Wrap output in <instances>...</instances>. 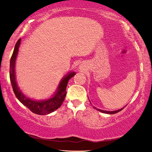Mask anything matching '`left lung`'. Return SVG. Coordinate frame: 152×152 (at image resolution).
<instances>
[{
    "instance_id": "8db88e82",
    "label": "left lung",
    "mask_w": 152,
    "mask_h": 152,
    "mask_svg": "<svg viewBox=\"0 0 152 152\" xmlns=\"http://www.w3.org/2000/svg\"><path fill=\"white\" fill-rule=\"evenodd\" d=\"M95 109H97V111H100V112H102V113H108V114H114V113H118V112H119V111H122V109H124V107L123 108H122L121 109H119V110H117V111H103V110H101V109H96V108L95 107H94Z\"/></svg>"
}]
</instances>
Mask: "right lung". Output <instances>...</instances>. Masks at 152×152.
Returning a JSON list of instances; mask_svg holds the SVG:
<instances>
[{
    "mask_svg": "<svg viewBox=\"0 0 152 152\" xmlns=\"http://www.w3.org/2000/svg\"><path fill=\"white\" fill-rule=\"evenodd\" d=\"M20 43V39H18L17 42H16L15 47H14L13 54H12L11 59H10V78L14 94H15L16 97H17L18 100L23 104L28 107L32 113L38 114V115H45V114L50 113L61 107L66 95V89L68 80L75 75V72H70L67 76H66L61 80L57 88V92L52 98H50L47 100L41 101L33 100V99L28 98V97L25 96L21 93L20 89L18 88L15 79V70H14V69H15V61Z\"/></svg>",
    "mask_w": 152,
    "mask_h": 152,
    "instance_id": "add662e5",
    "label": "right lung"
}]
</instances>
